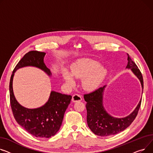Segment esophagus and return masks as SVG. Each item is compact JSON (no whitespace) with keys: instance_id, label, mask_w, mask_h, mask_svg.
Wrapping results in <instances>:
<instances>
[{"instance_id":"1","label":"esophagus","mask_w":153,"mask_h":153,"mask_svg":"<svg viewBox=\"0 0 153 153\" xmlns=\"http://www.w3.org/2000/svg\"><path fill=\"white\" fill-rule=\"evenodd\" d=\"M82 97L80 96V95L76 94L73 95L72 100H71V101H72L74 102H76L81 101H82Z\"/></svg>"}]
</instances>
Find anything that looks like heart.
Returning <instances> with one entry per match:
<instances>
[{
    "instance_id": "heart-1",
    "label": "heart",
    "mask_w": 153,
    "mask_h": 153,
    "mask_svg": "<svg viewBox=\"0 0 153 153\" xmlns=\"http://www.w3.org/2000/svg\"><path fill=\"white\" fill-rule=\"evenodd\" d=\"M107 74V68L100 65L99 62L89 59H82L71 67L70 74L65 71L62 76L66 84L70 86L75 83L72 76L82 78L83 88L86 91H93L100 86Z\"/></svg>"
}]
</instances>
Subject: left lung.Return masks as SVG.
I'll use <instances>...</instances> for the list:
<instances>
[{"label":"left lung","mask_w":153,"mask_h":153,"mask_svg":"<svg viewBox=\"0 0 153 153\" xmlns=\"http://www.w3.org/2000/svg\"><path fill=\"white\" fill-rule=\"evenodd\" d=\"M128 63L126 66L140 80L142 94L143 89V76L135 64L127 53ZM107 85L100 88L94 92L84 95L86 102L87 123L90 130L96 135L105 137L117 134L126 129L136 118L141 105V98L133 111L124 117L117 118L112 116L106 111L104 106L103 95Z\"/></svg>","instance_id":"8db88e82"}]
</instances>
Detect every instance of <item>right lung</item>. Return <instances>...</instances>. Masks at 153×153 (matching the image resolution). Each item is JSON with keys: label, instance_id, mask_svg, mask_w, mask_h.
Wrapping results in <instances>:
<instances>
[{"label": "right lung", "instance_id": "1", "mask_svg": "<svg viewBox=\"0 0 153 153\" xmlns=\"http://www.w3.org/2000/svg\"><path fill=\"white\" fill-rule=\"evenodd\" d=\"M46 54L45 52L36 51L26 53L14 68L9 85L10 105L16 121L32 135L42 138H51L59 130L72 97L51 91L48 101L43 105L34 109L26 108L16 100L13 90V79L16 71L26 67L39 68L51 77V71L44 61Z\"/></svg>", "mask_w": 153, "mask_h": 153}]
</instances>
